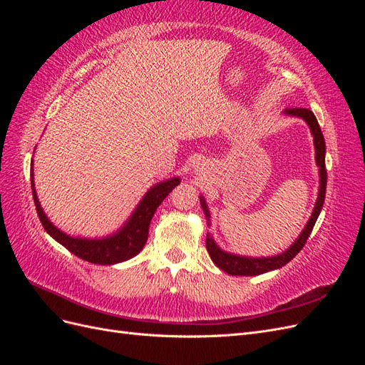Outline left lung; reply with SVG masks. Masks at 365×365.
Instances as JSON below:
<instances>
[{
	"instance_id": "8db88e82",
	"label": "left lung",
	"mask_w": 365,
	"mask_h": 365,
	"mask_svg": "<svg viewBox=\"0 0 365 365\" xmlns=\"http://www.w3.org/2000/svg\"><path fill=\"white\" fill-rule=\"evenodd\" d=\"M286 114L289 115H295V117H302L303 120H306V123L311 128V132L314 135V143H315V155H317V164L319 168V193H318V200L314 208V213L309 219L307 225L304 227L303 233L300 235L295 240V244L288 250L284 251L280 256H274V257H262V259H252V257H240V256H235V254H230L220 250L215 240L210 237V235L205 239V247L207 251L210 254V257L215 262L216 267H219L222 271L231 274V275H259L263 272H268L272 269H277L284 267L286 263L291 262L300 250L304 247V244L307 242L309 236L312 233V228L317 222V219L319 216V212H322L323 204H324V197H326V184H327V170H326V143H324V137L323 132L319 129V125L317 121V117L314 115V113L311 109L306 108H288L284 111ZM201 205L207 217V225H210V212L207 208V204L204 201V197L201 196Z\"/></svg>"
}]
</instances>
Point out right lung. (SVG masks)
<instances>
[{
    "label": "right lung",
    "mask_w": 365,
    "mask_h": 365,
    "mask_svg": "<svg viewBox=\"0 0 365 365\" xmlns=\"http://www.w3.org/2000/svg\"><path fill=\"white\" fill-rule=\"evenodd\" d=\"M30 170H31L30 181H31L33 200H35L36 212L43 230H46L54 240H58L61 245H63L68 251L76 254L77 257L96 264H114L137 256V254L143 250V247L146 245L149 225H150L153 213L157 212V208L165 200V196H168L175 187L180 184V178H172L169 181L152 187V189L146 193V196L143 197L141 202L138 204L134 215H132L130 219L128 220V224L121 228L118 233L106 239L90 240V239L70 237L50 222L47 216L43 215L38 201L35 182H33V168H30Z\"/></svg>",
    "instance_id": "right-lung-1"
}]
</instances>
